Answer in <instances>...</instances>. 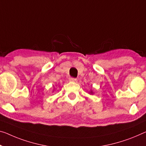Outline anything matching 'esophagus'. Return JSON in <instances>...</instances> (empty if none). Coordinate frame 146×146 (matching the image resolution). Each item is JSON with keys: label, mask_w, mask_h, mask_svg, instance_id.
<instances>
[{"label": "esophagus", "mask_w": 146, "mask_h": 146, "mask_svg": "<svg viewBox=\"0 0 146 146\" xmlns=\"http://www.w3.org/2000/svg\"><path fill=\"white\" fill-rule=\"evenodd\" d=\"M69 81H70V82H76V81H77V79H76V78H69Z\"/></svg>", "instance_id": "34e87169"}]
</instances>
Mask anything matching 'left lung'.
I'll return each instance as SVG.
<instances>
[{
    "label": "left lung",
    "instance_id": "left-lung-1",
    "mask_svg": "<svg viewBox=\"0 0 146 146\" xmlns=\"http://www.w3.org/2000/svg\"><path fill=\"white\" fill-rule=\"evenodd\" d=\"M89 93H90V94H91V95H93V94H94V92L93 91V90H90V91H89Z\"/></svg>",
    "mask_w": 146,
    "mask_h": 146
}]
</instances>
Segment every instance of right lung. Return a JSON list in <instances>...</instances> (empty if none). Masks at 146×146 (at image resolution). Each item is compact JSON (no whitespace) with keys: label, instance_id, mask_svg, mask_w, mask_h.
Instances as JSON below:
<instances>
[{"label":"right lung","instance_id":"right-lung-1","mask_svg":"<svg viewBox=\"0 0 146 146\" xmlns=\"http://www.w3.org/2000/svg\"><path fill=\"white\" fill-rule=\"evenodd\" d=\"M53 91H54V89H53Z\"/></svg>","mask_w":146,"mask_h":146}]
</instances>
